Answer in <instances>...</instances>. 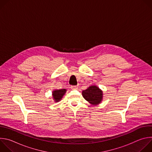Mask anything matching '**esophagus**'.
<instances>
[{
  "mask_svg": "<svg viewBox=\"0 0 152 152\" xmlns=\"http://www.w3.org/2000/svg\"><path fill=\"white\" fill-rule=\"evenodd\" d=\"M78 88V86H71V89L73 90H76Z\"/></svg>",
  "mask_w": 152,
  "mask_h": 152,
  "instance_id": "obj_1",
  "label": "esophagus"
}]
</instances>
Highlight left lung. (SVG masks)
<instances>
[{
  "label": "left lung",
  "mask_w": 152,
  "mask_h": 152,
  "mask_svg": "<svg viewBox=\"0 0 152 152\" xmlns=\"http://www.w3.org/2000/svg\"><path fill=\"white\" fill-rule=\"evenodd\" d=\"M83 97L92 105H97L103 100V91L96 85H91L82 91Z\"/></svg>",
  "instance_id": "obj_1"
}]
</instances>
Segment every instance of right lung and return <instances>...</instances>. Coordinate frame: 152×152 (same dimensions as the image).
<instances>
[{
    "mask_svg": "<svg viewBox=\"0 0 152 152\" xmlns=\"http://www.w3.org/2000/svg\"><path fill=\"white\" fill-rule=\"evenodd\" d=\"M66 89H60V90H54L52 91V97L55 103L59 102L61 100L63 96L66 93Z\"/></svg>",
    "mask_w": 152,
    "mask_h": 152,
    "instance_id": "right-lung-1",
    "label": "right lung"
}]
</instances>
